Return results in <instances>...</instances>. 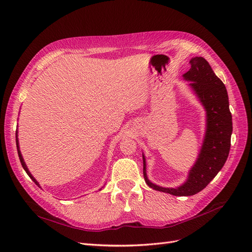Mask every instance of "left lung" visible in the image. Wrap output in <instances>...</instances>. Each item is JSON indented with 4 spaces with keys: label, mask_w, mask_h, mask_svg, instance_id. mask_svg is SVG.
Returning <instances> with one entry per match:
<instances>
[{
    "label": "left lung",
    "mask_w": 252,
    "mask_h": 252,
    "mask_svg": "<svg viewBox=\"0 0 252 252\" xmlns=\"http://www.w3.org/2000/svg\"><path fill=\"white\" fill-rule=\"evenodd\" d=\"M190 69L184 78L190 81L197 97L207 112V130L199 158L184 185L178 188H163L152 184L146 175V163L143 156V173L147 185L177 196H188L200 192L222 169L229 155L232 133V117L229 110L224 83L213 72L209 63L202 57L190 60Z\"/></svg>",
    "instance_id": "obj_1"
}]
</instances>
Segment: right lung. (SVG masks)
Masks as SVG:
<instances>
[{
    "mask_svg": "<svg viewBox=\"0 0 252 252\" xmlns=\"http://www.w3.org/2000/svg\"><path fill=\"white\" fill-rule=\"evenodd\" d=\"M17 140V147H18V155H19V158H20V161H21V164H22V166H23V168H24L25 169V171L27 172V174L29 175V177H30V179H32L34 183H35V184L37 185V186H39V183H37L36 181H35V179L32 177V173H30L29 171H28V169H27V167H26V165H25V162H24V159H23V158H22V155H21V151H20V149H19V142H18V138L16 139Z\"/></svg>",
    "mask_w": 252,
    "mask_h": 252,
    "instance_id": "add662e5",
    "label": "right lung"
}]
</instances>
